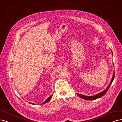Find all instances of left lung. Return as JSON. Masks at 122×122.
Segmentation results:
<instances>
[{
	"mask_svg": "<svg viewBox=\"0 0 122 122\" xmlns=\"http://www.w3.org/2000/svg\"><path fill=\"white\" fill-rule=\"evenodd\" d=\"M114 78H115V73L114 72V74H113V76H112V79L111 80V83L110 84H109V86H108V87L105 90V91H103L102 92L100 93H98L97 94V95L96 96H89V97H87V96H85L84 95H82V94H78V93H77V95H78L80 98H81L82 99H83V100H88V101H92V100H96V99H97L98 98H100L101 97H102L103 96H104L105 94L106 93V92H107L108 90H109V88L110 87L111 85L112 82V81H113V80L114 79Z\"/></svg>",
	"mask_w": 122,
	"mask_h": 122,
	"instance_id": "8db88e82",
	"label": "left lung"
}]
</instances>
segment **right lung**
I'll return each mask as SVG.
<instances>
[{"mask_svg": "<svg viewBox=\"0 0 122 122\" xmlns=\"http://www.w3.org/2000/svg\"><path fill=\"white\" fill-rule=\"evenodd\" d=\"M52 96H51L49 97H48V98L47 99V100L43 102V104H44V103H46V102H48L49 101H50V100H51V98H52ZM29 103H30V102H29ZM31 103V104H33V105H34V103Z\"/></svg>", "mask_w": 122, "mask_h": 122, "instance_id": "obj_1", "label": "right lung"}]
</instances>
